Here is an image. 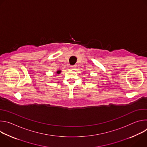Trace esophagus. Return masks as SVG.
Wrapping results in <instances>:
<instances>
[{
    "instance_id": "esophagus-1",
    "label": "esophagus",
    "mask_w": 147,
    "mask_h": 147,
    "mask_svg": "<svg viewBox=\"0 0 147 147\" xmlns=\"http://www.w3.org/2000/svg\"><path fill=\"white\" fill-rule=\"evenodd\" d=\"M76 65H72V66H71V69H72V70H75L76 69Z\"/></svg>"
}]
</instances>
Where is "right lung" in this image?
<instances>
[{
    "label": "right lung",
    "instance_id": "1",
    "mask_svg": "<svg viewBox=\"0 0 147 147\" xmlns=\"http://www.w3.org/2000/svg\"><path fill=\"white\" fill-rule=\"evenodd\" d=\"M61 72V70H57V71H56V73H57V74H60Z\"/></svg>",
    "mask_w": 147,
    "mask_h": 147
}]
</instances>
